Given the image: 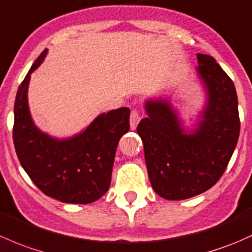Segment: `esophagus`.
Returning a JSON list of instances; mask_svg holds the SVG:
<instances>
[{"instance_id": "esophagus-1", "label": "esophagus", "mask_w": 252, "mask_h": 252, "mask_svg": "<svg viewBox=\"0 0 252 252\" xmlns=\"http://www.w3.org/2000/svg\"><path fill=\"white\" fill-rule=\"evenodd\" d=\"M140 119H141V116H140V112L137 110H133L130 113V128L135 129L136 126L139 124Z\"/></svg>"}]
</instances>
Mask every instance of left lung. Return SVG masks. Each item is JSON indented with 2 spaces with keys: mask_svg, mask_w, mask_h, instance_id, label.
Instances as JSON below:
<instances>
[{
  "mask_svg": "<svg viewBox=\"0 0 252 252\" xmlns=\"http://www.w3.org/2000/svg\"><path fill=\"white\" fill-rule=\"evenodd\" d=\"M197 76L205 104L187 129L166 95L145 101L147 117L137 126L152 189L168 200H182L214 186L226 170L240 131L232 79L213 57L197 54Z\"/></svg>",
  "mask_w": 252,
  "mask_h": 252,
  "instance_id": "1",
  "label": "left lung"
}]
</instances>
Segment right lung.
Segmentation results:
<instances>
[{
	"instance_id": "right-lung-1",
	"label": "right lung",
	"mask_w": 252,
	"mask_h": 252,
	"mask_svg": "<svg viewBox=\"0 0 252 252\" xmlns=\"http://www.w3.org/2000/svg\"><path fill=\"white\" fill-rule=\"evenodd\" d=\"M44 49L18 89L14 104L15 152L33 184L48 197L68 204H89L111 184L119 139L129 130L128 107L101 113L84 130L66 139L42 131L31 117L28 101L31 73L43 63Z\"/></svg>"
}]
</instances>
